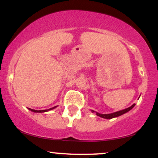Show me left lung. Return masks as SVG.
Masks as SVG:
<instances>
[{
  "label": "left lung",
  "instance_id": "1",
  "mask_svg": "<svg viewBox=\"0 0 158 158\" xmlns=\"http://www.w3.org/2000/svg\"><path fill=\"white\" fill-rule=\"evenodd\" d=\"M134 106H135V104H134L131 106H129V107L126 108V109L120 110V111H118L115 112H112V113H110V114H101V113H99V112H97L94 111V110H91V112H93V113L94 112H95L96 114H97V116L101 117V118H105V119H112V118L119 117L120 115H122V114L126 113V112H128V111H130V110H131Z\"/></svg>",
  "mask_w": 158,
  "mask_h": 158
}]
</instances>
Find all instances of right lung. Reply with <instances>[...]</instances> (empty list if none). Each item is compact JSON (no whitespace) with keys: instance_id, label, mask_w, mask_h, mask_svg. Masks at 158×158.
<instances>
[{"instance_id":"right-lung-1","label":"right lung","mask_w":158,"mask_h":158,"mask_svg":"<svg viewBox=\"0 0 158 158\" xmlns=\"http://www.w3.org/2000/svg\"><path fill=\"white\" fill-rule=\"evenodd\" d=\"M57 106H55L54 107H52L50 108V109H48V110H33V109H30V108H28V110H30V111L33 112H48L49 110H54V108H56Z\"/></svg>"}]
</instances>
